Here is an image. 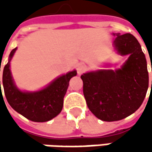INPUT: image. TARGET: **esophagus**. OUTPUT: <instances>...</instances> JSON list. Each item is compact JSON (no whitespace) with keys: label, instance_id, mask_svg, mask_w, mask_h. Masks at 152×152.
<instances>
[{"label":"esophagus","instance_id":"34e87169","mask_svg":"<svg viewBox=\"0 0 152 152\" xmlns=\"http://www.w3.org/2000/svg\"><path fill=\"white\" fill-rule=\"evenodd\" d=\"M85 70H86V67H85V65H83V64H79V66L77 67V73H78L79 75L85 73Z\"/></svg>","mask_w":152,"mask_h":152}]
</instances>
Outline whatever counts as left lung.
<instances>
[{
	"label": "left lung",
	"mask_w": 152,
	"mask_h": 152,
	"mask_svg": "<svg viewBox=\"0 0 152 152\" xmlns=\"http://www.w3.org/2000/svg\"><path fill=\"white\" fill-rule=\"evenodd\" d=\"M113 34L117 52L129 55L128 60L115 71L98 70L81 75L88 107L97 118L107 122L124 119L137 111L149 85L147 62L136 38L131 34Z\"/></svg>",
	"instance_id": "1"
}]
</instances>
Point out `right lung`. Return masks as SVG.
I'll use <instances>...</instances> for the list:
<instances>
[{
  "label": "right lung",
  "instance_id": "right-lung-1",
  "mask_svg": "<svg viewBox=\"0 0 152 152\" xmlns=\"http://www.w3.org/2000/svg\"><path fill=\"white\" fill-rule=\"evenodd\" d=\"M16 50L17 48L11 51L8 62L3 69V89L9 105L16 112L34 122L42 123L54 118L61 113L69 80L77 74V72L73 70L61 75L41 91H21L15 85L10 70V61ZM0 90L1 93V81Z\"/></svg>",
  "mask_w": 152,
  "mask_h": 152
}]
</instances>
